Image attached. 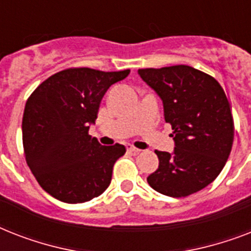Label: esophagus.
I'll return each instance as SVG.
<instances>
[{
  "label": "esophagus",
  "mask_w": 251,
  "mask_h": 251,
  "mask_svg": "<svg viewBox=\"0 0 251 251\" xmlns=\"http://www.w3.org/2000/svg\"><path fill=\"white\" fill-rule=\"evenodd\" d=\"M127 151H129V152H133V153H139V152H141V150L135 149L134 146H127Z\"/></svg>",
  "instance_id": "1"
}]
</instances>
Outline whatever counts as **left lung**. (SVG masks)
Returning a JSON list of instances; mask_svg holds the SVG:
<instances>
[{"label": "left lung", "instance_id": "1", "mask_svg": "<svg viewBox=\"0 0 251 251\" xmlns=\"http://www.w3.org/2000/svg\"><path fill=\"white\" fill-rule=\"evenodd\" d=\"M160 99L175 141L172 153L155 151L159 168L147 177L153 190L181 198L210 185L226 165L234 137L230 104L219 82L187 65L139 69Z\"/></svg>", "mask_w": 251, "mask_h": 251}]
</instances>
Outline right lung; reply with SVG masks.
<instances>
[{
	"label": "right lung",
	"instance_id": "obj_1",
	"mask_svg": "<svg viewBox=\"0 0 251 251\" xmlns=\"http://www.w3.org/2000/svg\"><path fill=\"white\" fill-rule=\"evenodd\" d=\"M129 73L66 69L49 76L28 98L22 121L25 161L53 198L83 203L109 186L125 146H101L88 130L106 90Z\"/></svg>",
	"mask_w": 251,
	"mask_h": 251
}]
</instances>
